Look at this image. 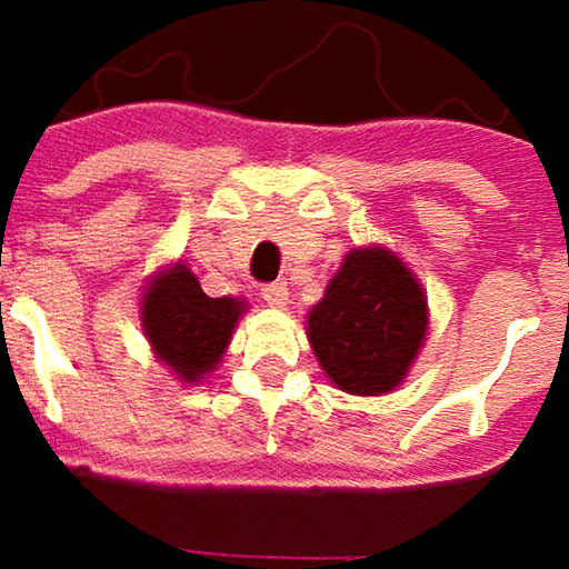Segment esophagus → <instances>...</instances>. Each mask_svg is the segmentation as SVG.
<instances>
[{
  "instance_id": "esophagus-1",
  "label": "esophagus",
  "mask_w": 569,
  "mask_h": 569,
  "mask_svg": "<svg viewBox=\"0 0 569 569\" xmlns=\"http://www.w3.org/2000/svg\"><path fill=\"white\" fill-rule=\"evenodd\" d=\"M262 300H266L269 307H288V288H284L281 281L266 284V288H262Z\"/></svg>"
}]
</instances>
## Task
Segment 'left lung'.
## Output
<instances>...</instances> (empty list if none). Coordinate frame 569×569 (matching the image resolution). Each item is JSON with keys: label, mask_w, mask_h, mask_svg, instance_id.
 Wrapping results in <instances>:
<instances>
[{"label": "left lung", "mask_w": 569, "mask_h": 569, "mask_svg": "<svg viewBox=\"0 0 569 569\" xmlns=\"http://www.w3.org/2000/svg\"><path fill=\"white\" fill-rule=\"evenodd\" d=\"M429 329L419 278L390 249H352L307 313V339L327 378L356 397H381L407 378Z\"/></svg>", "instance_id": "1"}]
</instances>
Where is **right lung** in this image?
Here are the masks:
<instances>
[{
    "instance_id": "obj_1",
    "label": "right lung",
    "mask_w": 569,
    "mask_h": 569,
    "mask_svg": "<svg viewBox=\"0 0 569 569\" xmlns=\"http://www.w3.org/2000/svg\"><path fill=\"white\" fill-rule=\"evenodd\" d=\"M242 310L240 298H208L191 269L176 262L150 278L140 323L159 361L179 381L194 383L220 365Z\"/></svg>"
}]
</instances>
